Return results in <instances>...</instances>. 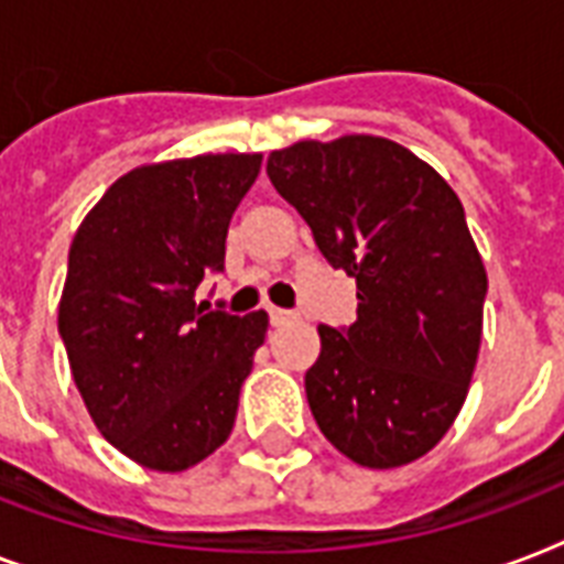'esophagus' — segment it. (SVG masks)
I'll return each mask as SVG.
<instances>
[{
    "label": "esophagus",
    "mask_w": 564,
    "mask_h": 564,
    "mask_svg": "<svg viewBox=\"0 0 564 564\" xmlns=\"http://www.w3.org/2000/svg\"><path fill=\"white\" fill-rule=\"evenodd\" d=\"M269 316H272V325L274 327H281V325H290V322H295V313H290V310H278V307H272L269 310Z\"/></svg>",
    "instance_id": "obj_1"
}]
</instances>
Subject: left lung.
<instances>
[{
	"label": "left lung",
	"instance_id": "1",
	"mask_svg": "<svg viewBox=\"0 0 564 564\" xmlns=\"http://www.w3.org/2000/svg\"><path fill=\"white\" fill-rule=\"evenodd\" d=\"M265 172L327 263L357 281V322L318 327L304 377L318 430L362 468L415 463L463 410L480 354L489 278L463 202L430 163L371 134L299 140Z\"/></svg>",
	"mask_w": 564,
	"mask_h": 564
}]
</instances>
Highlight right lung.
<instances>
[{"label":"right lung","mask_w":564,"mask_h":564,"mask_svg":"<svg viewBox=\"0 0 564 564\" xmlns=\"http://www.w3.org/2000/svg\"><path fill=\"white\" fill-rule=\"evenodd\" d=\"M263 154H195L113 181L69 246L57 330L84 406L119 454L187 471L228 442L269 313L195 304Z\"/></svg>","instance_id":"1"}]
</instances>
